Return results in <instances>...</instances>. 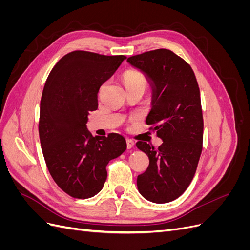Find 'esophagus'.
Masks as SVG:
<instances>
[{
    "instance_id": "esophagus-1",
    "label": "esophagus",
    "mask_w": 250,
    "mask_h": 250,
    "mask_svg": "<svg viewBox=\"0 0 250 250\" xmlns=\"http://www.w3.org/2000/svg\"><path fill=\"white\" fill-rule=\"evenodd\" d=\"M126 143H127V149H132L134 147V142L130 139H127L126 140Z\"/></svg>"
}]
</instances>
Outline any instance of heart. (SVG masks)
<instances>
[{
    "label": "heart",
    "instance_id": "b5f03b06",
    "mask_svg": "<svg viewBox=\"0 0 250 250\" xmlns=\"http://www.w3.org/2000/svg\"><path fill=\"white\" fill-rule=\"evenodd\" d=\"M123 81L125 83L126 88H130V87H134V86H146V80L144 78L142 75L132 72V71H128L124 74L123 76ZM104 87V85L102 86V88Z\"/></svg>",
    "mask_w": 250,
    "mask_h": 250
}]
</instances>
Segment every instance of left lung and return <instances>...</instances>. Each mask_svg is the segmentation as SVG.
<instances>
[{
    "mask_svg": "<svg viewBox=\"0 0 250 250\" xmlns=\"http://www.w3.org/2000/svg\"><path fill=\"white\" fill-rule=\"evenodd\" d=\"M152 88V108L146 119L163 144L155 149L139 141L149 157L147 170L138 176V190L154 203L175 200L190 186L202 151L203 118L200 90L188 62L167 49L127 59Z\"/></svg>",
    "mask_w": 250,
    "mask_h": 250,
    "instance_id": "left-lung-1",
    "label": "left lung"
}]
</instances>
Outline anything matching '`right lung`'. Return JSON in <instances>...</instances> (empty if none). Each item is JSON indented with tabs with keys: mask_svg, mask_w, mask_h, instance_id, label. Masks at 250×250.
<instances>
[{
	"mask_svg": "<svg viewBox=\"0 0 250 250\" xmlns=\"http://www.w3.org/2000/svg\"><path fill=\"white\" fill-rule=\"evenodd\" d=\"M126 59L74 51L53 67L44 84L39 132L48 170L57 186L74 198L99 193L107 178L106 166L127 148L118 133L93 137L89 111L98 108V93Z\"/></svg>",
	"mask_w": 250,
	"mask_h": 250,
	"instance_id": "1",
	"label": "right lung"
}]
</instances>
